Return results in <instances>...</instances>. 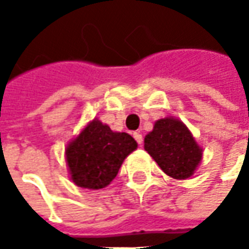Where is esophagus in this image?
I'll return each mask as SVG.
<instances>
[{
	"instance_id": "34e87169",
	"label": "esophagus",
	"mask_w": 249,
	"mask_h": 249,
	"mask_svg": "<svg viewBox=\"0 0 249 249\" xmlns=\"http://www.w3.org/2000/svg\"><path fill=\"white\" fill-rule=\"evenodd\" d=\"M133 137H135V140L137 141L140 145L142 144V135H141L140 132H135V133H133Z\"/></svg>"
}]
</instances>
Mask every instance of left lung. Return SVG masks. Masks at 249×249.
Wrapping results in <instances>:
<instances>
[{"instance_id": "8db88e82", "label": "left lung", "mask_w": 249, "mask_h": 249, "mask_svg": "<svg viewBox=\"0 0 249 249\" xmlns=\"http://www.w3.org/2000/svg\"><path fill=\"white\" fill-rule=\"evenodd\" d=\"M144 148L168 176L178 180L192 176L203 156L187 126L172 117L156 121Z\"/></svg>"}]
</instances>
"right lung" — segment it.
I'll return each instance as SVG.
<instances>
[{"instance_id":"1","label":"right lung","mask_w":249,"mask_h":249,"mask_svg":"<svg viewBox=\"0 0 249 249\" xmlns=\"http://www.w3.org/2000/svg\"><path fill=\"white\" fill-rule=\"evenodd\" d=\"M136 148L137 142L130 135L113 132L108 125L93 120L66 148L73 183L89 189L107 187Z\"/></svg>"}]
</instances>
